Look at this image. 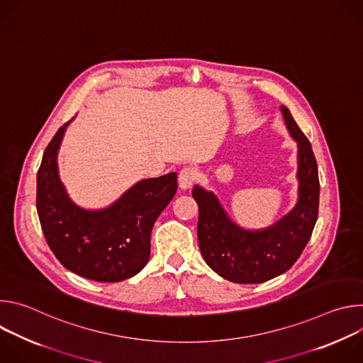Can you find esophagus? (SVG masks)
I'll use <instances>...</instances> for the list:
<instances>
[{
	"instance_id": "esophagus-1",
	"label": "esophagus",
	"mask_w": 363,
	"mask_h": 363,
	"mask_svg": "<svg viewBox=\"0 0 363 363\" xmlns=\"http://www.w3.org/2000/svg\"><path fill=\"white\" fill-rule=\"evenodd\" d=\"M195 179H196V171L194 168H184L179 172V177H178L179 188L181 189H189L194 185Z\"/></svg>"
}]
</instances>
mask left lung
I'll return each mask as SVG.
<instances>
[{
    "label": "left lung",
    "instance_id": "8db88e82",
    "mask_svg": "<svg viewBox=\"0 0 363 363\" xmlns=\"http://www.w3.org/2000/svg\"><path fill=\"white\" fill-rule=\"evenodd\" d=\"M284 125L297 143V202L277 223L247 230L230 218L218 196L199 185L192 196L199 206L198 241L205 263L233 283L257 284L286 273L300 257L319 214V175L312 145L280 106Z\"/></svg>",
    "mask_w": 363,
    "mask_h": 363
}]
</instances>
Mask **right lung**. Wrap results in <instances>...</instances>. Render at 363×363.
<instances>
[{"label":"right lung","mask_w":363,"mask_h":363,"mask_svg":"<svg viewBox=\"0 0 363 363\" xmlns=\"http://www.w3.org/2000/svg\"><path fill=\"white\" fill-rule=\"evenodd\" d=\"M72 121L51 139L37 172V213L44 237L59 262L84 279L103 283L130 279L149 262L152 227L174 198L178 175L140 179L109 206L83 208L67 194L57 165Z\"/></svg>","instance_id":"right-lung-1"}]
</instances>
